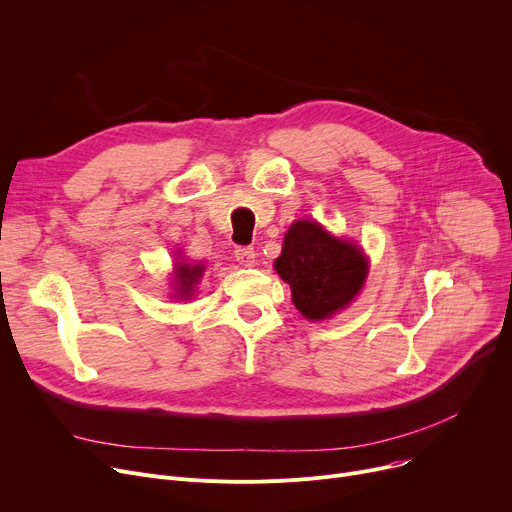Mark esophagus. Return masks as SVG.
Instances as JSON below:
<instances>
[{
  "label": "esophagus",
  "instance_id": "obj_1",
  "mask_svg": "<svg viewBox=\"0 0 512 512\" xmlns=\"http://www.w3.org/2000/svg\"><path fill=\"white\" fill-rule=\"evenodd\" d=\"M234 257L243 267H253L255 265V251L251 247H236Z\"/></svg>",
  "mask_w": 512,
  "mask_h": 512
}]
</instances>
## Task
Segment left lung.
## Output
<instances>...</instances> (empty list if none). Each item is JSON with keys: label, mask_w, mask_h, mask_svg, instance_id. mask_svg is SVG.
Returning a JSON list of instances; mask_svg holds the SVG:
<instances>
[{"label": "left lung", "mask_w": 512, "mask_h": 512, "mask_svg": "<svg viewBox=\"0 0 512 512\" xmlns=\"http://www.w3.org/2000/svg\"><path fill=\"white\" fill-rule=\"evenodd\" d=\"M274 267L290 284L294 306L309 321H323L346 309L368 276L362 249L329 234L315 220H296L288 228Z\"/></svg>", "instance_id": "8db88e82"}]
</instances>
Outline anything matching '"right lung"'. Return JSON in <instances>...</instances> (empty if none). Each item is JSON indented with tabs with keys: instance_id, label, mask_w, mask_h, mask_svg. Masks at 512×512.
I'll return each mask as SVG.
<instances>
[{
	"instance_id": "right-lung-1",
	"label": "right lung",
	"mask_w": 512,
	"mask_h": 512,
	"mask_svg": "<svg viewBox=\"0 0 512 512\" xmlns=\"http://www.w3.org/2000/svg\"><path fill=\"white\" fill-rule=\"evenodd\" d=\"M206 265L203 263H177L175 265V290L181 300H187L193 296L197 282L203 278Z\"/></svg>"
}]
</instances>
